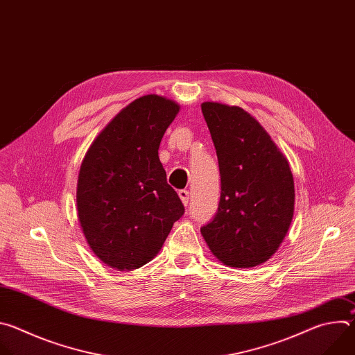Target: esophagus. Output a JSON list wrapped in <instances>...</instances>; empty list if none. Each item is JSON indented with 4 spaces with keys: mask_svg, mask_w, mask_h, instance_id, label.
Wrapping results in <instances>:
<instances>
[{
    "mask_svg": "<svg viewBox=\"0 0 355 355\" xmlns=\"http://www.w3.org/2000/svg\"><path fill=\"white\" fill-rule=\"evenodd\" d=\"M178 196L181 198L182 204L187 207V205H188V200H189V192H188L187 189H180V191H178Z\"/></svg>",
    "mask_w": 355,
    "mask_h": 355,
    "instance_id": "34e87169",
    "label": "esophagus"
}]
</instances>
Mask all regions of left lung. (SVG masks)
Returning a JSON list of instances; mask_svg holds the SVG:
<instances>
[{"mask_svg":"<svg viewBox=\"0 0 355 355\" xmlns=\"http://www.w3.org/2000/svg\"><path fill=\"white\" fill-rule=\"evenodd\" d=\"M200 108L216 148L222 188L218 212L200 233L223 264L260 266L272 257L292 222L295 188L288 160L244 110L219 103Z\"/></svg>","mask_w":355,"mask_h":355,"instance_id":"1","label":"left lung"}]
</instances>
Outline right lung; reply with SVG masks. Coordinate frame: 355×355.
<instances>
[{
  "mask_svg": "<svg viewBox=\"0 0 355 355\" xmlns=\"http://www.w3.org/2000/svg\"><path fill=\"white\" fill-rule=\"evenodd\" d=\"M178 111L160 95L135 99L98 135L81 163L78 220L94 254L112 268L130 271L153 260L185 212L159 159Z\"/></svg>",
  "mask_w": 355,
  "mask_h": 355,
  "instance_id": "add662e5",
  "label": "right lung"
}]
</instances>
